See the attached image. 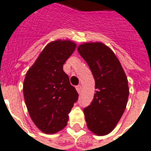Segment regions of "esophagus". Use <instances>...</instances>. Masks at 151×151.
I'll return each instance as SVG.
<instances>
[{"mask_svg": "<svg viewBox=\"0 0 151 151\" xmlns=\"http://www.w3.org/2000/svg\"><path fill=\"white\" fill-rule=\"evenodd\" d=\"M81 85H79V86H76V90H77V92L79 93H80V92H81Z\"/></svg>", "mask_w": 151, "mask_h": 151, "instance_id": "esophagus-1", "label": "esophagus"}]
</instances>
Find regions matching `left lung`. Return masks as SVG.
I'll use <instances>...</instances> for the list:
<instances>
[{"label":"left lung","instance_id":"left-lung-1","mask_svg":"<svg viewBox=\"0 0 151 151\" xmlns=\"http://www.w3.org/2000/svg\"><path fill=\"white\" fill-rule=\"evenodd\" d=\"M78 52L91 70L95 93L90 105L84 109L87 127L97 136L110 133L119 122L127 104L128 81L119 60L102 42H86Z\"/></svg>","mask_w":151,"mask_h":151}]
</instances>
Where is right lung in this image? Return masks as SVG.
<instances>
[{
    "label": "right lung",
    "instance_id": "obj_1",
    "mask_svg": "<svg viewBox=\"0 0 151 151\" xmlns=\"http://www.w3.org/2000/svg\"><path fill=\"white\" fill-rule=\"evenodd\" d=\"M76 47L70 40L49 42L26 73L23 86L26 107L34 124L46 134L65 127L77 101V91L63 70Z\"/></svg>",
    "mask_w": 151,
    "mask_h": 151
}]
</instances>
